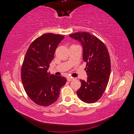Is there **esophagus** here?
<instances>
[{
    "instance_id": "obj_1",
    "label": "esophagus",
    "mask_w": 134,
    "mask_h": 134,
    "mask_svg": "<svg viewBox=\"0 0 134 134\" xmlns=\"http://www.w3.org/2000/svg\"><path fill=\"white\" fill-rule=\"evenodd\" d=\"M74 78L72 77H67V80L69 81H71L72 80H74Z\"/></svg>"
}]
</instances>
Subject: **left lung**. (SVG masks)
<instances>
[{
  "mask_svg": "<svg viewBox=\"0 0 134 134\" xmlns=\"http://www.w3.org/2000/svg\"><path fill=\"white\" fill-rule=\"evenodd\" d=\"M70 37L80 43L83 48V59L86 62V80H80L81 85L77 91L81 100L93 103L100 99L108 85L110 74V59L108 49L95 36L90 33L76 32Z\"/></svg>",
  "mask_w": 134,
  "mask_h": 134,
  "instance_id": "obj_1",
  "label": "left lung"
}]
</instances>
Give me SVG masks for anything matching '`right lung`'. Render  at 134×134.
<instances>
[{"instance_id": "add662e5", "label": "right lung", "mask_w": 134, "mask_h": 134, "mask_svg": "<svg viewBox=\"0 0 134 134\" xmlns=\"http://www.w3.org/2000/svg\"><path fill=\"white\" fill-rule=\"evenodd\" d=\"M64 36L48 33L31 43L21 69L22 84L27 95L38 105L48 106L56 102L67 79L48 72L58 45Z\"/></svg>"}]
</instances>
